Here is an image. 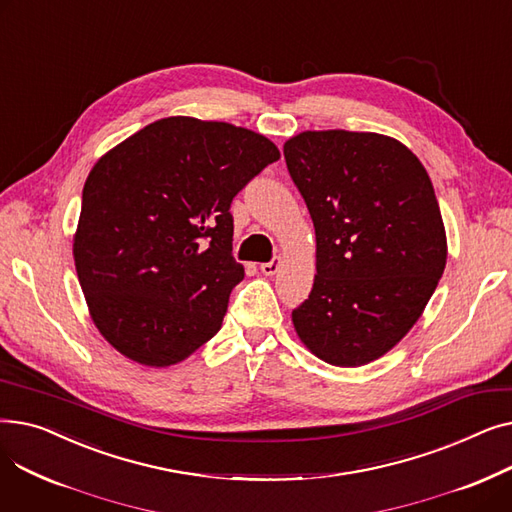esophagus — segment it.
<instances>
[{
    "instance_id": "1",
    "label": "esophagus",
    "mask_w": 512,
    "mask_h": 512,
    "mask_svg": "<svg viewBox=\"0 0 512 512\" xmlns=\"http://www.w3.org/2000/svg\"><path fill=\"white\" fill-rule=\"evenodd\" d=\"M280 267H282V259L274 257L270 263H261L259 270L263 276H276L280 272Z\"/></svg>"
}]
</instances>
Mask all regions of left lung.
Instances as JSON below:
<instances>
[{
	"label": "left lung",
	"mask_w": 512,
	"mask_h": 512,
	"mask_svg": "<svg viewBox=\"0 0 512 512\" xmlns=\"http://www.w3.org/2000/svg\"><path fill=\"white\" fill-rule=\"evenodd\" d=\"M315 228V280L292 324L336 367L384 357L417 324L448 242L417 155L378 132L305 130L284 143Z\"/></svg>",
	"instance_id": "left-lung-1"
}]
</instances>
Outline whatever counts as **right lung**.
<instances>
[{
	"instance_id": "1",
	"label": "right lung",
	"mask_w": 512,
	"mask_h": 512,
	"mask_svg": "<svg viewBox=\"0 0 512 512\" xmlns=\"http://www.w3.org/2000/svg\"><path fill=\"white\" fill-rule=\"evenodd\" d=\"M278 159L259 132L191 116L151 122L97 159L72 255L93 324L120 355L170 367L218 334L245 278L230 203Z\"/></svg>"
}]
</instances>
